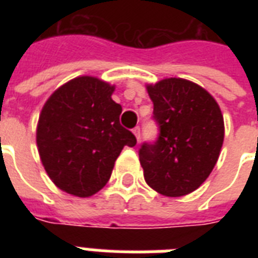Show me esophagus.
Returning a JSON list of instances; mask_svg holds the SVG:
<instances>
[{
    "instance_id": "obj_1",
    "label": "esophagus",
    "mask_w": 258,
    "mask_h": 258,
    "mask_svg": "<svg viewBox=\"0 0 258 258\" xmlns=\"http://www.w3.org/2000/svg\"><path fill=\"white\" fill-rule=\"evenodd\" d=\"M133 133L134 135H135V138H137V141H141V128H139V127H135V128L133 130Z\"/></svg>"
}]
</instances>
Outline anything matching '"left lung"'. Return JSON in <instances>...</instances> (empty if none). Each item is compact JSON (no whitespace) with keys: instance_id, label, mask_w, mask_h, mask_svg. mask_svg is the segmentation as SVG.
<instances>
[{"instance_id":"obj_1","label":"left lung","mask_w":258,"mask_h":258,"mask_svg":"<svg viewBox=\"0 0 258 258\" xmlns=\"http://www.w3.org/2000/svg\"><path fill=\"white\" fill-rule=\"evenodd\" d=\"M146 88L161 133L154 145L139 150L145 180L162 196L190 194L208 179L220 157L225 137L220 105L186 79H163Z\"/></svg>"}]
</instances>
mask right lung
Listing matches in <instances>:
<instances>
[{
    "instance_id": "add662e5",
    "label": "right lung",
    "mask_w": 258,
    "mask_h": 258,
    "mask_svg": "<svg viewBox=\"0 0 258 258\" xmlns=\"http://www.w3.org/2000/svg\"><path fill=\"white\" fill-rule=\"evenodd\" d=\"M115 86L93 76L75 78L54 91L42 107L36 130L40 159L60 190L86 198L108 182L124 146L137 138L121 127Z\"/></svg>"
}]
</instances>
